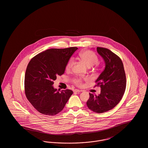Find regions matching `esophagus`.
Wrapping results in <instances>:
<instances>
[{"mask_svg": "<svg viewBox=\"0 0 148 148\" xmlns=\"http://www.w3.org/2000/svg\"><path fill=\"white\" fill-rule=\"evenodd\" d=\"M83 90H78V89H75L74 90V92H83Z\"/></svg>", "mask_w": 148, "mask_h": 148, "instance_id": "esophagus-1", "label": "esophagus"}]
</instances>
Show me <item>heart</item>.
<instances>
[{"mask_svg": "<svg viewBox=\"0 0 148 148\" xmlns=\"http://www.w3.org/2000/svg\"><path fill=\"white\" fill-rule=\"evenodd\" d=\"M80 56L82 60L84 62L86 66L88 67H91L92 66L98 64V58L97 56L90 50H86L83 51L80 53ZM74 63V60L73 58H71L66 65V69L67 71H69L72 68ZM88 80V78H82V77H77L74 78L73 80V82L74 84L77 85V86H82L83 85V80Z\"/></svg>", "mask_w": 148, "mask_h": 148, "instance_id": "heart-1", "label": "heart"}]
</instances>
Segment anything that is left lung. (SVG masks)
Segmentation results:
<instances>
[{
  "mask_svg": "<svg viewBox=\"0 0 148 148\" xmlns=\"http://www.w3.org/2000/svg\"><path fill=\"white\" fill-rule=\"evenodd\" d=\"M97 49L106 66L96 80L101 88L100 94L89 93L86 105L94 112L102 113L112 109L119 103L126 88V75L119 56L106 48L97 47Z\"/></svg>",
  "mask_w": 148,
  "mask_h": 148,
  "instance_id": "8db88e82",
  "label": "left lung"
}]
</instances>
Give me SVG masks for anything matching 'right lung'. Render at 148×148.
Masks as SVG:
<instances>
[{"instance_id": "add662e5", "label": "right lung", "mask_w": 148, "mask_h": 148, "mask_svg": "<svg viewBox=\"0 0 148 148\" xmlns=\"http://www.w3.org/2000/svg\"><path fill=\"white\" fill-rule=\"evenodd\" d=\"M77 49L71 47L46 50L29 62L25 75V93L39 113L48 115L60 113L73 94L69 89L57 90L53 85L56 77L64 73L66 64Z\"/></svg>"}]
</instances>
